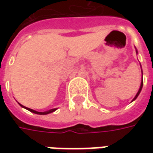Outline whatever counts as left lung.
Wrapping results in <instances>:
<instances>
[{"instance_id":"obj_1","label":"left lung","mask_w":153,"mask_h":153,"mask_svg":"<svg viewBox=\"0 0 153 153\" xmlns=\"http://www.w3.org/2000/svg\"><path fill=\"white\" fill-rule=\"evenodd\" d=\"M142 86H143V80L141 81V84H140V89H139V91H138V93H137V94L135 95V97H134V99L133 100H135L136 98L138 97V95H139V94H140V91H141V88H142Z\"/></svg>"}]
</instances>
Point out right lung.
<instances>
[{"label":"right lung","mask_w":153,"mask_h":153,"mask_svg":"<svg viewBox=\"0 0 153 153\" xmlns=\"http://www.w3.org/2000/svg\"><path fill=\"white\" fill-rule=\"evenodd\" d=\"M20 105V104H19ZM22 107H24V108L27 109L28 111H31L33 113H36V114H39V115H46V114H48V113H51V112H53V111H54L56 109H51L49 111H43V112H40V111H35V110H32V109L30 108H27L25 106H24V105H20Z\"/></svg>","instance_id":"1"}]
</instances>
